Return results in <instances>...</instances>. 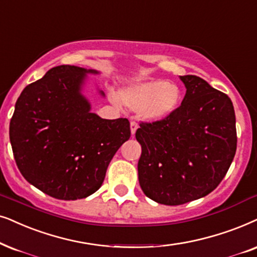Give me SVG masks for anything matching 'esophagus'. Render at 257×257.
Wrapping results in <instances>:
<instances>
[{
	"instance_id": "obj_1",
	"label": "esophagus",
	"mask_w": 257,
	"mask_h": 257,
	"mask_svg": "<svg viewBox=\"0 0 257 257\" xmlns=\"http://www.w3.org/2000/svg\"><path fill=\"white\" fill-rule=\"evenodd\" d=\"M139 127V125L137 124L136 121H131V133H132V136H135V133H136V131H137V128Z\"/></svg>"
}]
</instances>
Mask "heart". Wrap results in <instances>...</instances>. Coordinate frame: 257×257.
<instances>
[{
	"label": "heart",
	"instance_id": "heart-1",
	"mask_svg": "<svg viewBox=\"0 0 257 257\" xmlns=\"http://www.w3.org/2000/svg\"><path fill=\"white\" fill-rule=\"evenodd\" d=\"M120 99L132 111L142 113L149 120H161L178 107L182 93L165 80L138 82L120 93Z\"/></svg>",
	"mask_w": 257,
	"mask_h": 257
}]
</instances>
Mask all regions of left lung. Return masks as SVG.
Returning <instances> with one entry per match:
<instances>
[{
  "label": "left lung",
  "instance_id": "obj_1",
  "mask_svg": "<svg viewBox=\"0 0 257 257\" xmlns=\"http://www.w3.org/2000/svg\"><path fill=\"white\" fill-rule=\"evenodd\" d=\"M182 104L161 120L142 121L138 178L155 202L181 205L204 197L228 172L237 146L230 98L196 75L181 76Z\"/></svg>",
  "mask_w": 257,
  "mask_h": 257
}]
</instances>
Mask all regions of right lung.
<instances>
[{
    "label": "right lung",
    "instance_id": "1",
    "mask_svg": "<svg viewBox=\"0 0 257 257\" xmlns=\"http://www.w3.org/2000/svg\"><path fill=\"white\" fill-rule=\"evenodd\" d=\"M86 73L96 72L68 65L49 69L23 89L9 125L26 181L65 201L94 194L113 156L131 137L126 118L108 120L89 112L80 93Z\"/></svg>",
    "mask_w": 257,
    "mask_h": 257
}]
</instances>
